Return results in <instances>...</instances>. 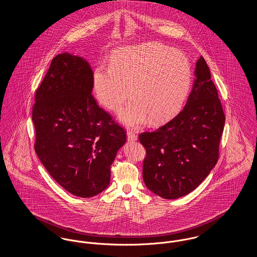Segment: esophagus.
<instances>
[{
	"mask_svg": "<svg viewBox=\"0 0 257 257\" xmlns=\"http://www.w3.org/2000/svg\"><path fill=\"white\" fill-rule=\"evenodd\" d=\"M127 138H128V141H130V142H135L138 139L137 135L135 134L134 131H132V130L127 131Z\"/></svg>",
	"mask_w": 257,
	"mask_h": 257,
	"instance_id": "esophagus-1",
	"label": "esophagus"
}]
</instances>
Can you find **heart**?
I'll return each mask as SVG.
<instances>
[{"mask_svg": "<svg viewBox=\"0 0 257 257\" xmlns=\"http://www.w3.org/2000/svg\"><path fill=\"white\" fill-rule=\"evenodd\" d=\"M192 71L182 53L159 42L117 50L110 68L97 66L92 86L98 102L116 112L131 97L132 104L119 112L128 126L162 122L175 114L187 99Z\"/></svg>", "mask_w": 257, "mask_h": 257, "instance_id": "b5f03b06", "label": "heart"}]
</instances>
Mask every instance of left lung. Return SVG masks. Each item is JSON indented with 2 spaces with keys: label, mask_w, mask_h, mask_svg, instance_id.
Segmentation results:
<instances>
[{
  "label": "left lung",
  "mask_w": 257,
  "mask_h": 257,
  "mask_svg": "<svg viewBox=\"0 0 257 257\" xmlns=\"http://www.w3.org/2000/svg\"><path fill=\"white\" fill-rule=\"evenodd\" d=\"M188 101L171 121L139 136L146 147L143 177L147 188L166 199L194 191L219 159L225 116L207 63L196 61Z\"/></svg>",
  "instance_id": "1"
}]
</instances>
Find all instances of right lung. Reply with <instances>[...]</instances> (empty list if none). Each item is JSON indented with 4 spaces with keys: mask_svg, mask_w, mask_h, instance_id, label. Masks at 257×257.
<instances>
[{
    "mask_svg": "<svg viewBox=\"0 0 257 257\" xmlns=\"http://www.w3.org/2000/svg\"><path fill=\"white\" fill-rule=\"evenodd\" d=\"M92 70L82 57L56 56L33 107L35 150L63 189L91 197L107 189L110 166L126 132L91 95Z\"/></svg>",
    "mask_w": 257,
    "mask_h": 257,
    "instance_id": "right-lung-1",
    "label": "right lung"
}]
</instances>
